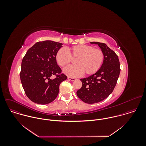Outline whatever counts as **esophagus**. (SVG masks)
Here are the masks:
<instances>
[{
	"instance_id": "obj_1",
	"label": "esophagus",
	"mask_w": 146,
	"mask_h": 146,
	"mask_svg": "<svg viewBox=\"0 0 146 146\" xmlns=\"http://www.w3.org/2000/svg\"><path fill=\"white\" fill-rule=\"evenodd\" d=\"M68 79L69 80H70V81H72V82L76 80V79H75V78H71V77H68Z\"/></svg>"
}]
</instances>
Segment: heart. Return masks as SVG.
I'll list each match as a JSON object with an SVG mask.
<instances>
[{
	"label": "heart",
	"mask_w": 146,
	"mask_h": 146,
	"mask_svg": "<svg viewBox=\"0 0 146 146\" xmlns=\"http://www.w3.org/2000/svg\"><path fill=\"white\" fill-rule=\"evenodd\" d=\"M60 49L56 55L58 64L64 67L71 62L72 58H76V65L66 67L63 72L70 77H78L84 73L86 75H92L96 73L101 67L104 60L103 52L92 46L77 45L68 48Z\"/></svg>",
	"instance_id": "heart-1"
}]
</instances>
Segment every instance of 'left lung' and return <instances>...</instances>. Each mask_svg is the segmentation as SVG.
<instances>
[{
  "label": "left lung",
  "instance_id": "1",
  "mask_svg": "<svg viewBox=\"0 0 146 146\" xmlns=\"http://www.w3.org/2000/svg\"><path fill=\"white\" fill-rule=\"evenodd\" d=\"M90 43L100 47L104 54V60L96 73L80 79L82 86L76 94L84 102L93 104L104 101L113 92L120 75V64L117 55L106 44Z\"/></svg>",
  "mask_w": 146,
  "mask_h": 146
}]
</instances>
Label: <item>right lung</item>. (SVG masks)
<instances>
[{
    "instance_id": "right-lung-1",
    "label": "right lung",
    "mask_w": 146,
    "mask_h": 146,
    "mask_svg": "<svg viewBox=\"0 0 146 146\" xmlns=\"http://www.w3.org/2000/svg\"><path fill=\"white\" fill-rule=\"evenodd\" d=\"M62 44L51 40L37 42L26 52L21 63V83L27 97L40 104L53 102L59 87L67 77L61 73L56 55ZM53 76L56 77L52 79Z\"/></svg>"
}]
</instances>
